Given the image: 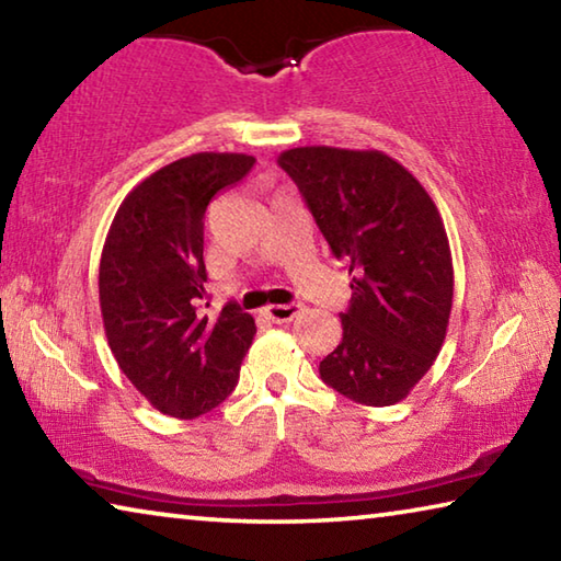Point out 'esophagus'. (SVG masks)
I'll return each mask as SVG.
<instances>
[{"label": "esophagus", "instance_id": "esophagus-1", "mask_svg": "<svg viewBox=\"0 0 561 561\" xmlns=\"http://www.w3.org/2000/svg\"><path fill=\"white\" fill-rule=\"evenodd\" d=\"M301 307L299 304H272V307L264 309V314H267L272 321H277V324H287L294 317H299Z\"/></svg>", "mask_w": 561, "mask_h": 561}]
</instances>
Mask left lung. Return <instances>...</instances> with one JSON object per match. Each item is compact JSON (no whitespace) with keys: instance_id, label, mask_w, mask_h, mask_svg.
I'll use <instances>...</instances> for the list:
<instances>
[{"instance_id":"obj_1","label":"left lung","mask_w":561,"mask_h":561,"mask_svg":"<svg viewBox=\"0 0 561 561\" xmlns=\"http://www.w3.org/2000/svg\"><path fill=\"white\" fill-rule=\"evenodd\" d=\"M334 257L348 260L351 304L321 381L364 405H393L440 354L453 309V257L438 207L381 150H284Z\"/></svg>"}]
</instances>
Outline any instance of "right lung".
Returning a JSON list of instances; mask_svg holds the SVG:
<instances>
[{"label":"right lung","instance_id":"obj_1","mask_svg":"<svg viewBox=\"0 0 561 561\" xmlns=\"http://www.w3.org/2000/svg\"><path fill=\"white\" fill-rule=\"evenodd\" d=\"M252 156L193 153L156 170L121 203L99 267V301L121 371L160 413L197 417L240 378L257 327L227 304L210 317L205 210L250 173Z\"/></svg>","mask_w":561,"mask_h":561}]
</instances>
